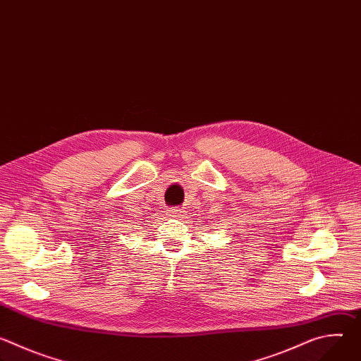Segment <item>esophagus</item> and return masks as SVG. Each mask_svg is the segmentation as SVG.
<instances>
[{
	"label": "esophagus",
	"instance_id": "esophagus-1",
	"mask_svg": "<svg viewBox=\"0 0 361 361\" xmlns=\"http://www.w3.org/2000/svg\"><path fill=\"white\" fill-rule=\"evenodd\" d=\"M167 212H169V216L174 217V219H183V216L185 213L183 209H178V207H173V209H170Z\"/></svg>",
	"mask_w": 361,
	"mask_h": 361
}]
</instances>
